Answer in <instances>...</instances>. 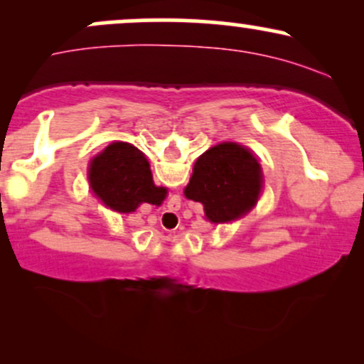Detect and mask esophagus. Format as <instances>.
Masks as SVG:
<instances>
[{
    "label": "esophagus",
    "mask_w": 364,
    "mask_h": 364,
    "mask_svg": "<svg viewBox=\"0 0 364 364\" xmlns=\"http://www.w3.org/2000/svg\"><path fill=\"white\" fill-rule=\"evenodd\" d=\"M174 205H176V207H179V202H174ZM171 212H173V208H171Z\"/></svg>",
    "instance_id": "1"
}]
</instances>
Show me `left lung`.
Here are the masks:
<instances>
[{
    "mask_svg": "<svg viewBox=\"0 0 364 364\" xmlns=\"http://www.w3.org/2000/svg\"><path fill=\"white\" fill-rule=\"evenodd\" d=\"M262 185V168L252 150L224 141L196 159L185 196L202 203L210 223L223 224L248 214Z\"/></svg>",
    "mask_w": 364,
    "mask_h": 364,
    "instance_id": "8db88e82",
    "label": "left lung"
}]
</instances>
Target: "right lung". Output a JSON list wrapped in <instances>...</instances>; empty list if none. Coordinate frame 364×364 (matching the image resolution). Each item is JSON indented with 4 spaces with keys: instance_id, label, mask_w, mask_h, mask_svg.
<instances>
[{
    "instance_id": "1",
    "label": "right lung",
    "mask_w": 364,
    "mask_h": 364,
    "mask_svg": "<svg viewBox=\"0 0 364 364\" xmlns=\"http://www.w3.org/2000/svg\"><path fill=\"white\" fill-rule=\"evenodd\" d=\"M89 181L104 205L121 214L135 212L140 203L159 205L168 193L154 185L144 154L127 141H112L92 159Z\"/></svg>"
}]
</instances>
